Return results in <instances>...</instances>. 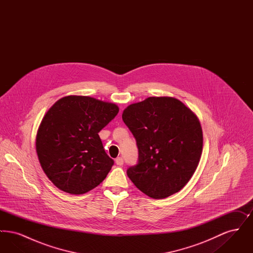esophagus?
Listing matches in <instances>:
<instances>
[{
    "instance_id": "34e87169",
    "label": "esophagus",
    "mask_w": 253,
    "mask_h": 253,
    "mask_svg": "<svg viewBox=\"0 0 253 253\" xmlns=\"http://www.w3.org/2000/svg\"><path fill=\"white\" fill-rule=\"evenodd\" d=\"M116 163H117V165H119V166H122L123 163H124L123 158H122V157H118V158L116 159Z\"/></svg>"
}]
</instances>
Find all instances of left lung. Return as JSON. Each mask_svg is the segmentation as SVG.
Returning <instances> with one entry per match:
<instances>
[{
    "mask_svg": "<svg viewBox=\"0 0 253 253\" xmlns=\"http://www.w3.org/2000/svg\"><path fill=\"white\" fill-rule=\"evenodd\" d=\"M122 120L138 149L137 164L127 169L134 186L155 199L179 192L192 178L203 148L193 111L174 97L150 96L129 105Z\"/></svg>",
    "mask_w": 253,
    "mask_h": 253,
    "instance_id": "left-lung-1",
    "label": "left lung"
}]
</instances>
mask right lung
Instances as JSON below:
<instances>
[{"instance_id": "obj_1", "label": "right lung", "mask_w": 253, "mask_h": 253, "mask_svg": "<svg viewBox=\"0 0 253 253\" xmlns=\"http://www.w3.org/2000/svg\"><path fill=\"white\" fill-rule=\"evenodd\" d=\"M120 109L91 96L59 99L45 114L36 138L37 155L51 182L61 191L83 194L107 176L114 160L98 135Z\"/></svg>"}]
</instances>
